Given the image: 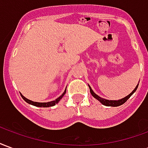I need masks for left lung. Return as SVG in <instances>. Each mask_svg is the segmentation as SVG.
Returning a JSON list of instances; mask_svg holds the SVG:
<instances>
[{
  "instance_id": "1",
  "label": "left lung",
  "mask_w": 148,
  "mask_h": 148,
  "mask_svg": "<svg viewBox=\"0 0 148 148\" xmlns=\"http://www.w3.org/2000/svg\"><path fill=\"white\" fill-rule=\"evenodd\" d=\"M138 86H139V84L137 85L136 86V88L134 89L133 91L132 92V93H130V94H128L127 97H124V98H122V99L121 100H117V101H112V100H106V99H104V98H101V97H99L98 95H97L96 93H94L93 91V90L91 89V87L89 86V87H90V93H91V94H92V96L94 97V98H96L97 100H98L101 103V104H103L104 106H112V107H116V106H121V105H123L124 103H125L126 101H127V100H128V98L130 97L132 94H133L135 92H136V90H137V88H138Z\"/></svg>"
}]
</instances>
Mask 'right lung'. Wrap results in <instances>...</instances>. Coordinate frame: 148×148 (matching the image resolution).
I'll return each instance as SVG.
<instances>
[{
  "mask_svg": "<svg viewBox=\"0 0 148 148\" xmlns=\"http://www.w3.org/2000/svg\"><path fill=\"white\" fill-rule=\"evenodd\" d=\"M66 89L65 90V91L63 92V93L62 94L61 96L58 97L57 99H55V101H50V102H36V101H31V100L27 99L25 97H24L22 94L21 93V97H22V98L26 101L28 104H31V105H32L34 106H37V107H43V108H47V107H51V106H55V104H57V103L60 101V100L62 98V97L64 96V94L66 93Z\"/></svg>",
  "mask_w": 148,
  "mask_h": 148,
  "instance_id": "add662e5",
  "label": "right lung"
}]
</instances>
